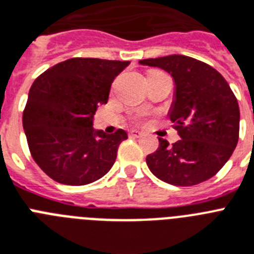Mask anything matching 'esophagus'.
<instances>
[{
	"mask_svg": "<svg viewBox=\"0 0 254 254\" xmlns=\"http://www.w3.org/2000/svg\"><path fill=\"white\" fill-rule=\"evenodd\" d=\"M128 135L131 136V137H140L142 133L140 131H137V129H131V131L128 132Z\"/></svg>",
	"mask_w": 254,
	"mask_h": 254,
	"instance_id": "esophagus-1",
	"label": "esophagus"
}]
</instances>
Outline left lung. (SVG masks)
I'll return each instance as SVG.
<instances>
[{
    "label": "left lung",
    "instance_id": "1",
    "mask_svg": "<svg viewBox=\"0 0 254 254\" xmlns=\"http://www.w3.org/2000/svg\"><path fill=\"white\" fill-rule=\"evenodd\" d=\"M139 64L167 71L175 83L169 117L180 140L169 145L158 137V149L146 157L153 175L184 187L214 177L239 140V104L225 77L207 64L180 54Z\"/></svg>",
    "mask_w": 254,
    "mask_h": 254
}]
</instances>
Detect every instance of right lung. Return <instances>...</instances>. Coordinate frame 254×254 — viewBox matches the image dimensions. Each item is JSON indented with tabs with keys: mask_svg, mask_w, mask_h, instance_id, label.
<instances>
[{
	"mask_svg": "<svg viewBox=\"0 0 254 254\" xmlns=\"http://www.w3.org/2000/svg\"><path fill=\"white\" fill-rule=\"evenodd\" d=\"M129 61L71 58L33 81L23 112V128L35 162L53 180L84 186L113 167L123 129H94L93 117L108 102L113 80Z\"/></svg>",
	"mask_w": 254,
	"mask_h": 254,
	"instance_id": "1",
	"label": "right lung"
}]
</instances>
